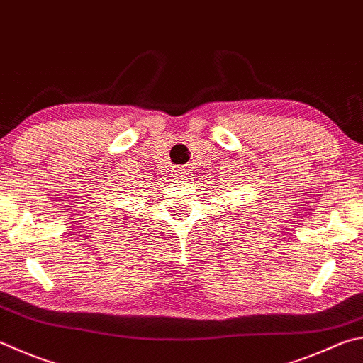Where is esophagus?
I'll return each instance as SVG.
<instances>
[{
    "label": "esophagus",
    "mask_w": 363,
    "mask_h": 363,
    "mask_svg": "<svg viewBox=\"0 0 363 363\" xmlns=\"http://www.w3.org/2000/svg\"><path fill=\"white\" fill-rule=\"evenodd\" d=\"M176 179H181V181H187V177H189V169H187V167L186 164H184V167H176Z\"/></svg>",
    "instance_id": "obj_1"
}]
</instances>
